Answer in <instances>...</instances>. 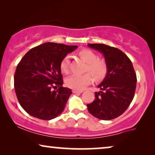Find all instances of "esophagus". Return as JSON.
I'll return each instance as SVG.
<instances>
[{
    "instance_id": "34e87169",
    "label": "esophagus",
    "mask_w": 155,
    "mask_h": 155,
    "mask_svg": "<svg viewBox=\"0 0 155 155\" xmlns=\"http://www.w3.org/2000/svg\"><path fill=\"white\" fill-rule=\"evenodd\" d=\"M83 91L82 90H73V93H82Z\"/></svg>"
}]
</instances>
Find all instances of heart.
<instances>
[{
    "label": "heart",
    "mask_w": 155,
    "mask_h": 155,
    "mask_svg": "<svg viewBox=\"0 0 155 155\" xmlns=\"http://www.w3.org/2000/svg\"><path fill=\"white\" fill-rule=\"evenodd\" d=\"M79 56L87 63L85 73L83 75H73L68 77L65 80L68 87L76 90H81L89 84L92 80L91 75L96 82L104 79L108 73V65L104 59L98 58V56L89 49H82L79 52ZM62 73L68 74L70 71V57L65 56L60 63ZM91 75H90V74Z\"/></svg>",
    "instance_id": "obj_1"
}]
</instances>
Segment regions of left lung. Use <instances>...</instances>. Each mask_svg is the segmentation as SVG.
<instances>
[{"label": "left lung", "instance_id": "8db88e82", "mask_svg": "<svg viewBox=\"0 0 155 155\" xmlns=\"http://www.w3.org/2000/svg\"><path fill=\"white\" fill-rule=\"evenodd\" d=\"M88 46L104 55L108 73L95 92V99L87 104L90 113L99 119L111 120L124 114L133 99L137 78L132 62L122 51L103 44Z\"/></svg>", "mask_w": 155, "mask_h": 155}]
</instances>
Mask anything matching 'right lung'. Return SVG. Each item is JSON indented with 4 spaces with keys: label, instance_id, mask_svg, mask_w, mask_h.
Here are the masks:
<instances>
[{
    "label": "right lung",
    "instance_id": "add662e5",
    "mask_svg": "<svg viewBox=\"0 0 155 155\" xmlns=\"http://www.w3.org/2000/svg\"><path fill=\"white\" fill-rule=\"evenodd\" d=\"M78 46L46 42L34 47L21 59L14 76L18 101L34 117L51 120L61 114L72 94L63 87L60 63ZM59 88L52 91V88Z\"/></svg>",
    "mask_w": 155,
    "mask_h": 155
}]
</instances>
